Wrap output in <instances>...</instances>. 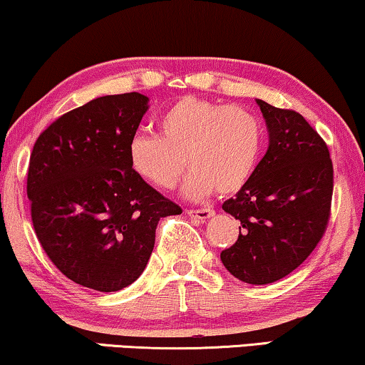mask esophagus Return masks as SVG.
Listing matches in <instances>:
<instances>
[{
	"label": "esophagus",
	"mask_w": 365,
	"mask_h": 365,
	"mask_svg": "<svg viewBox=\"0 0 365 365\" xmlns=\"http://www.w3.org/2000/svg\"><path fill=\"white\" fill-rule=\"evenodd\" d=\"M186 212L191 217L197 219V221H206V219H209L214 214L212 209H187Z\"/></svg>",
	"instance_id": "obj_1"
}]
</instances>
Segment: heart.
<instances>
[{"instance_id":"heart-1","label":"heart","mask_w":365,"mask_h":365,"mask_svg":"<svg viewBox=\"0 0 365 365\" xmlns=\"http://www.w3.org/2000/svg\"><path fill=\"white\" fill-rule=\"evenodd\" d=\"M159 134L138 133L128 144L133 173L159 189H173L186 171L187 197L246 186L261 156L264 129L256 114L201 98L173 103L158 121Z\"/></svg>"}]
</instances>
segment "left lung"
<instances>
[{
  "instance_id": "1",
  "label": "left lung",
  "mask_w": 365,
  "mask_h": 365,
  "mask_svg": "<svg viewBox=\"0 0 365 365\" xmlns=\"http://www.w3.org/2000/svg\"><path fill=\"white\" fill-rule=\"evenodd\" d=\"M269 148L246 186L222 209L241 222L224 267L247 284L276 282L297 269L326 232L334 189L327 144L304 116L256 99Z\"/></svg>"
}]
</instances>
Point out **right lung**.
<instances>
[{
	"label": "right lung",
	"instance_id": "right-lung-1",
	"mask_svg": "<svg viewBox=\"0 0 365 365\" xmlns=\"http://www.w3.org/2000/svg\"><path fill=\"white\" fill-rule=\"evenodd\" d=\"M148 101L139 93L93 99L49 124L29 158L38 241L64 276L99 292L136 281L159 219L182 212L129 166L128 144Z\"/></svg>",
	"mask_w": 365,
	"mask_h": 365
}]
</instances>
